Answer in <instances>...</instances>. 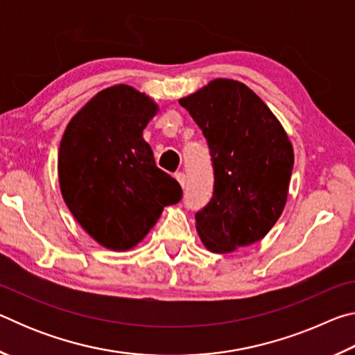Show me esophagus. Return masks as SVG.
<instances>
[{"instance_id": "esophagus-1", "label": "esophagus", "mask_w": 355, "mask_h": 355, "mask_svg": "<svg viewBox=\"0 0 355 355\" xmlns=\"http://www.w3.org/2000/svg\"><path fill=\"white\" fill-rule=\"evenodd\" d=\"M175 178H177V182L182 184V188H184V186H186V175H184V173L183 172H177L175 173Z\"/></svg>"}]
</instances>
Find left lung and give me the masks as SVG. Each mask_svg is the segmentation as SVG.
I'll return each instance as SVG.
<instances>
[{
	"instance_id": "1",
	"label": "left lung",
	"mask_w": 355,
	"mask_h": 355,
	"mask_svg": "<svg viewBox=\"0 0 355 355\" xmlns=\"http://www.w3.org/2000/svg\"><path fill=\"white\" fill-rule=\"evenodd\" d=\"M208 142L214 191L196 213L203 245L216 254L260 241L284 211L294 164L277 117L245 84L218 78L180 98Z\"/></svg>"
}]
</instances>
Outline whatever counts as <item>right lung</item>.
<instances>
[{"mask_svg": "<svg viewBox=\"0 0 355 355\" xmlns=\"http://www.w3.org/2000/svg\"><path fill=\"white\" fill-rule=\"evenodd\" d=\"M158 111L136 89L117 84L87 101L64 131L58 156L65 203L95 241L111 250L141 243L182 186L156 167L142 131Z\"/></svg>", "mask_w": 355, "mask_h": 355, "instance_id": "obj_1", "label": "right lung"}]
</instances>
